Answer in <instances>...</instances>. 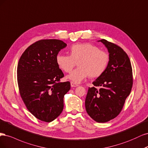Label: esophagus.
Wrapping results in <instances>:
<instances>
[{"instance_id": "esophagus-1", "label": "esophagus", "mask_w": 148, "mask_h": 148, "mask_svg": "<svg viewBox=\"0 0 148 148\" xmlns=\"http://www.w3.org/2000/svg\"><path fill=\"white\" fill-rule=\"evenodd\" d=\"M71 86L72 87H75L79 86V85H78L77 84H75V83L73 82H71Z\"/></svg>"}]
</instances>
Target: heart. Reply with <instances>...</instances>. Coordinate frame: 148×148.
<instances>
[{
    "label": "heart",
    "mask_w": 148,
    "mask_h": 148,
    "mask_svg": "<svg viewBox=\"0 0 148 148\" xmlns=\"http://www.w3.org/2000/svg\"><path fill=\"white\" fill-rule=\"evenodd\" d=\"M69 55L58 54L55 61L58 68L64 73L71 72L76 63L78 68L67 76L75 84L80 83L88 76L97 78L106 70L109 63L107 52L99 50L98 47L90 43H78L71 45Z\"/></svg>",
    "instance_id": "obj_1"
}]
</instances>
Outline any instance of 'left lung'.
I'll return each instance as SVG.
<instances>
[{"instance_id":"8db88e82","label":"left lung","mask_w":148,"mask_h":148,"mask_svg":"<svg viewBox=\"0 0 148 148\" xmlns=\"http://www.w3.org/2000/svg\"><path fill=\"white\" fill-rule=\"evenodd\" d=\"M98 42L107 48L109 63L105 72L92 83L95 87H89L85 105L90 117L104 123L122 111L132 88L133 74L130 59L122 48L105 39Z\"/></svg>"}]
</instances>
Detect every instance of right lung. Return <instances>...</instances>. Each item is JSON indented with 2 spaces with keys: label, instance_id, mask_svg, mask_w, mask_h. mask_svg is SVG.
<instances>
[{
  "label": "right lung",
  "instance_id": "obj_1",
  "mask_svg": "<svg viewBox=\"0 0 148 148\" xmlns=\"http://www.w3.org/2000/svg\"><path fill=\"white\" fill-rule=\"evenodd\" d=\"M67 46L62 40L45 39L27 47L18 61L17 80L24 103L39 120L50 122L63 111L69 82H61L64 74L56 63L59 51Z\"/></svg>",
  "mask_w": 148,
  "mask_h": 148
}]
</instances>
